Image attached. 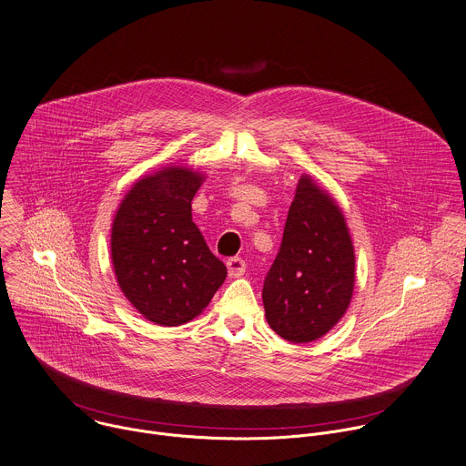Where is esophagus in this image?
<instances>
[{
	"label": "esophagus",
	"mask_w": 466,
	"mask_h": 466,
	"mask_svg": "<svg viewBox=\"0 0 466 466\" xmlns=\"http://www.w3.org/2000/svg\"><path fill=\"white\" fill-rule=\"evenodd\" d=\"M227 268H228V276L230 278H239L245 274V268H247V263L241 259V258H230L227 261Z\"/></svg>",
	"instance_id": "esophagus-1"
}]
</instances>
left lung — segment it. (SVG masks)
I'll return each mask as SVG.
<instances>
[{
  "label": "left lung",
  "instance_id": "left-lung-1",
  "mask_svg": "<svg viewBox=\"0 0 466 466\" xmlns=\"http://www.w3.org/2000/svg\"><path fill=\"white\" fill-rule=\"evenodd\" d=\"M354 270V245L341 208L310 176H301L263 285L270 329L292 343L325 336L350 305Z\"/></svg>",
  "mask_w": 466,
  "mask_h": 466
}]
</instances>
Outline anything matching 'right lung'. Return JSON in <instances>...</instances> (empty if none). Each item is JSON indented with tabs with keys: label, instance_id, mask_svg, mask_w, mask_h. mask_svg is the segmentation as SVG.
Segmentation results:
<instances>
[{
	"label": "right lung",
	"instance_id": "obj_1",
	"mask_svg": "<svg viewBox=\"0 0 466 466\" xmlns=\"http://www.w3.org/2000/svg\"><path fill=\"white\" fill-rule=\"evenodd\" d=\"M203 176L167 167L145 176L123 198L112 223L110 256L117 285L145 319L161 327L203 312L227 278L192 221Z\"/></svg>",
	"mask_w": 466,
	"mask_h": 466
}]
</instances>
